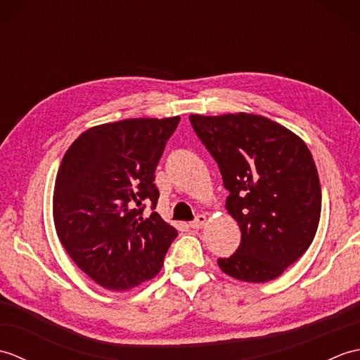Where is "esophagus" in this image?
<instances>
[{"mask_svg":"<svg viewBox=\"0 0 360 360\" xmlns=\"http://www.w3.org/2000/svg\"><path fill=\"white\" fill-rule=\"evenodd\" d=\"M205 221H207V218H205L204 215H198L196 218H195V221H192V223H190V227L192 229H202V226L205 224Z\"/></svg>","mask_w":360,"mask_h":360,"instance_id":"esophagus-1","label":"esophagus"}]
</instances>
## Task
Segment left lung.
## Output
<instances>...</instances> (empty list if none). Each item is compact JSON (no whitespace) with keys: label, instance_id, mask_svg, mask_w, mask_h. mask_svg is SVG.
<instances>
[{"label":"left lung","instance_id":"left-lung-1","mask_svg":"<svg viewBox=\"0 0 360 360\" xmlns=\"http://www.w3.org/2000/svg\"><path fill=\"white\" fill-rule=\"evenodd\" d=\"M217 160L241 243L218 266L231 277L264 283L280 277L314 240L322 190L309 148L290 129L257 114L190 116Z\"/></svg>","mask_w":360,"mask_h":360}]
</instances>
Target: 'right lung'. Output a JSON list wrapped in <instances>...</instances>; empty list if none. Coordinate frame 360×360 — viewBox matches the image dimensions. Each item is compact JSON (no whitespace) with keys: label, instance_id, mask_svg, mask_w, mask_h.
I'll return each mask as SVG.
<instances>
[{"label":"right lung","instance_id":"obj_1","mask_svg":"<svg viewBox=\"0 0 360 360\" xmlns=\"http://www.w3.org/2000/svg\"><path fill=\"white\" fill-rule=\"evenodd\" d=\"M181 117L125 119L86 129L65 153L53 224L72 262L97 285L131 289L160 271L176 229L151 212L155 170Z\"/></svg>","mask_w":360,"mask_h":360}]
</instances>
